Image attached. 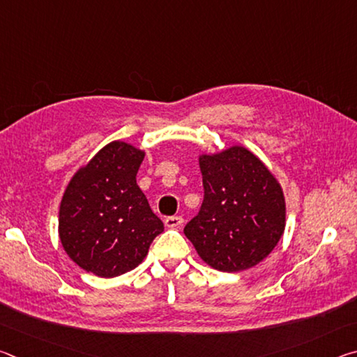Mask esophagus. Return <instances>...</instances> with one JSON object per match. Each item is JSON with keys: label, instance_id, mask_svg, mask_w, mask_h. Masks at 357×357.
Wrapping results in <instances>:
<instances>
[{"label": "esophagus", "instance_id": "esophagus-1", "mask_svg": "<svg viewBox=\"0 0 357 357\" xmlns=\"http://www.w3.org/2000/svg\"><path fill=\"white\" fill-rule=\"evenodd\" d=\"M183 217L181 215H170V217H167L165 219V225L168 227V228H176V227H179L181 223H183Z\"/></svg>", "mask_w": 357, "mask_h": 357}]
</instances>
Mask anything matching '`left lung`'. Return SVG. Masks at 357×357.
Returning a JSON list of instances; mask_svg holds the SVG:
<instances>
[{"label":"left lung","instance_id":"obj_1","mask_svg":"<svg viewBox=\"0 0 357 357\" xmlns=\"http://www.w3.org/2000/svg\"><path fill=\"white\" fill-rule=\"evenodd\" d=\"M204 198L184 228L204 263L223 273L249 269L273 252L285 229L280 184L243 146L202 155Z\"/></svg>","mask_w":357,"mask_h":357}]
</instances>
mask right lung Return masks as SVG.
<instances>
[{
    "instance_id": "1",
    "label": "right lung",
    "mask_w": 357,
    "mask_h": 357,
    "mask_svg": "<svg viewBox=\"0 0 357 357\" xmlns=\"http://www.w3.org/2000/svg\"><path fill=\"white\" fill-rule=\"evenodd\" d=\"M144 153L123 142L102 148L64 192L59 239L82 269L116 277L143 261L164 223L137 184Z\"/></svg>"
}]
</instances>
